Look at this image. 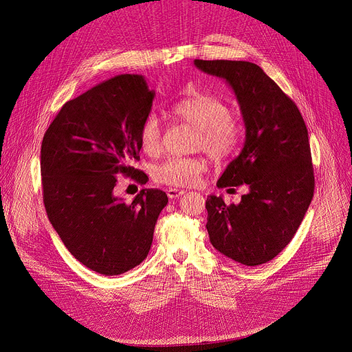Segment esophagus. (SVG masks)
Here are the masks:
<instances>
[{"label":"esophagus","mask_w":352,"mask_h":352,"mask_svg":"<svg viewBox=\"0 0 352 352\" xmlns=\"http://www.w3.org/2000/svg\"><path fill=\"white\" fill-rule=\"evenodd\" d=\"M184 194L182 190H178V188H168L166 190V195H168L170 198H178Z\"/></svg>","instance_id":"1"}]
</instances>
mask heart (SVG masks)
<instances>
[{
    "instance_id": "1",
    "label": "heart",
    "mask_w": 352,
    "mask_h": 352,
    "mask_svg": "<svg viewBox=\"0 0 352 352\" xmlns=\"http://www.w3.org/2000/svg\"><path fill=\"white\" fill-rule=\"evenodd\" d=\"M170 114L197 128L195 148L210 157L223 160L232 154L241 141L243 124L228 105L215 96L197 94L181 98L171 105ZM141 150L154 155L161 148V124L155 114H148L138 131ZM208 170L204 157H170L153 168V178L170 187H191Z\"/></svg>"
}]
</instances>
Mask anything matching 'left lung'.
Here are the masks:
<instances>
[{
	"mask_svg": "<svg viewBox=\"0 0 352 352\" xmlns=\"http://www.w3.org/2000/svg\"><path fill=\"white\" fill-rule=\"evenodd\" d=\"M195 67L232 88L245 142L217 182L248 187L239 204L210 195L207 230L215 250L248 267L278 255L292 239L314 197V168L304 118L263 68L248 61L195 60Z\"/></svg>",
	"mask_w": 352,
	"mask_h": 352,
	"instance_id": "1",
	"label": "left lung"
}]
</instances>
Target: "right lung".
Segmentation results:
<instances>
[{
	"mask_svg": "<svg viewBox=\"0 0 352 352\" xmlns=\"http://www.w3.org/2000/svg\"><path fill=\"white\" fill-rule=\"evenodd\" d=\"M155 91L142 76L122 74L63 105L41 144L43 198L50 223L67 250L87 268L120 275L150 252L161 190L144 188L131 204L114 195L117 177L140 184L138 131Z\"/></svg>",
	"mask_w": 352,
	"mask_h": 352,
	"instance_id": "1",
	"label": "right lung"
}]
</instances>
